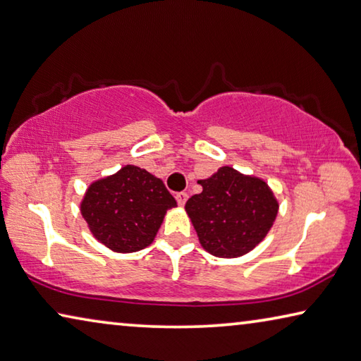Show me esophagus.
<instances>
[{
  "label": "esophagus",
  "instance_id": "obj_1",
  "mask_svg": "<svg viewBox=\"0 0 361 361\" xmlns=\"http://www.w3.org/2000/svg\"><path fill=\"white\" fill-rule=\"evenodd\" d=\"M176 202H178L180 205H185L186 204V201H188V192H185V191H181V192H176Z\"/></svg>",
  "mask_w": 361,
  "mask_h": 361
}]
</instances>
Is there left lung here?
Wrapping results in <instances>:
<instances>
[{"mask_svg": "<svg viewBox=\"0 0 361 361\" xmlns=\"http://www.w3.org/2000/svg\"><path fill=\"white\" fill-rule=\"evenodd\" d=\"M202 192L185 205L202 247L216 257L247 254L270 231L278 202L265 181L221 167L199 180Z\"/></svg>", "mask_w": 361, "mask_h": 361, "instance_id": "8db88e82", "label": "left lung"}]
</instances>
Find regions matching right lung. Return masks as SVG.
<instances>
[{
    "label": "right lung",
    "mask_w": 361,
    "mask_h": 361,
    "mask_svg": "<svg viewBox=\"0 0 361 361\" xmlns=\"http://www.w3.org/2000/svg\"><path fill=\"white\" fill-rule=\"evenodd\" d=\"M175 197L162 180L127 165L93 183L82 202V215L94 238L116 252H136L154 241Z\"/></svg>",
    "instance_id": "right-lung-1"
}]
</instances>
